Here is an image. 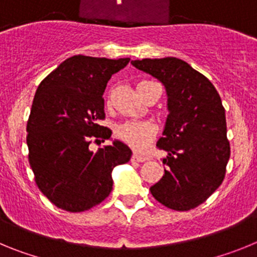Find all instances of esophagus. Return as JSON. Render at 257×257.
<instances>
[{
	"instance_id": "esophagus-1",
	"label": "esophagus",
	"mask_w": 257,
	"mask_h": 257,
	"mask_svg": "<svg viewBox=\"0 0 257 257\" xmlns=\"http://www.w3.org/2000/svg\"><path fill=\"white\" fill-rule=\"evenodd\" d=\"M133 160H134V161H136V162H144V161L148 160V157L142 156V154H139V153H134Z\"/></svg>"
}]
</instances>
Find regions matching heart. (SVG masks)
I'll return each mask as SVG.
<instances>
[{"instance_id": "obj_1", "label": "heart", "mask_w": 257, "mask_h": 257, "mask_svg": "<svg viewBox=\"0 0 257 257\" xmlns=\"http://www.w3.org/2000/svg\"><path fill=\"white\" fill-rule=\"evenodd\" d=\"M115 134L133 148L143 149L152 140L156 134V128L151 122L127 121L117 127Z\"/></svg>"}]
</instances>
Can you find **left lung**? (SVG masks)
I'll return each mask as SVG.
<instances>
[{
  "mask_svg": "<svg viewBox=\"0 0 257 257\" xmlns=\"http://www.w3.org/2000/svg\"><path fill=\"white\" fill-rule=\"evenodd\" d=\"M131 64L158 79L167 95L169 114L157 142L167 152V169L151 187L152 196L171 210H192L220 187L230 157L219 92L181 59H143Z\"/></svg>",
  "mask_w": 257,
  "mask_h": 257,
  "instance_id": "1",
  "label": "left lung"
}]
</instances>
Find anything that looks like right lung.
<instances>
[{"label": "right lung", "mask_w": 257, "mask_h": 257, "mask_svg": "<svg viewBox=\"0 0 257 257\" xmlns=\"http://www.w3.org/2000/svg\"><path fill=\"white\" fill-rule=\"evenodd\" d=\"M128 61L74 55L36 91L27 124L29 165L41 192L61 210L82 212L103 202L113 189V169L133 156L121 140L97 152L88 148L91 138L112 136L99 124L105 117L103 94Z\"/></svg>", "instance_id": "1"}]
</instances>
